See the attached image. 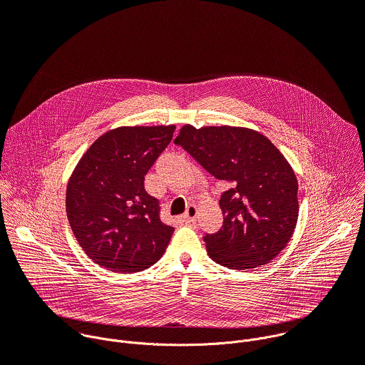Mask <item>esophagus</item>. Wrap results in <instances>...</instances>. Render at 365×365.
I'll return each instance as SVG.
<instances>
[{
	"label": "esophagus",
	"mask_w": 365,
	"mask_h": 365,
	"mask_svg": "<svg viewBox=\"0 0 365 365\" xmlns=\"http://www.w3.org/2000/svg\"><path fill=\"white\" fill-rule=\"evenodd\" d=\"M197 212H199V210H197L196 205H189L186 212L183 214V220L187 221V222H193L197 218Z\"/></svg>",
	"instance_id": "34e87169"
}]
</instances>
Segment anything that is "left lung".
<instances>
[{"label": "left lung", "instance_id": "1", "mask_svg": "<svg viewBox=\"0 0 365 365\" xmlns=\"http://www.w3.org/2000/svg\"><path fill=\"white\" fill-rule=\"evenodd\" d=\"M175 143L231 187L220 199L224 225L203 237L215 263L250 270L270 263L290 241L299 215L297 179L280 150L245 127L185 124Z\"/></svg>", "mask_w": 365, "mask_h": 365}]
</instances>
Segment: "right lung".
<instances>
[{"label":"right lung","instance_id":"1","mask_svg":"<svg viewBox=\"0 0 365 365\" xmlns=\"http://www.w3.org/2000/svg\"><path fill=\"white\" fill-rule=\"evenodd\" d=\"M175 125L118 127L98 137L66 187L75 238L93 262L114 273L148 269L169 245L173 227L160 220V200L144 176L172 141Z\"/></svg>","mask_w":365,"mask_h":365}]
</instances>
